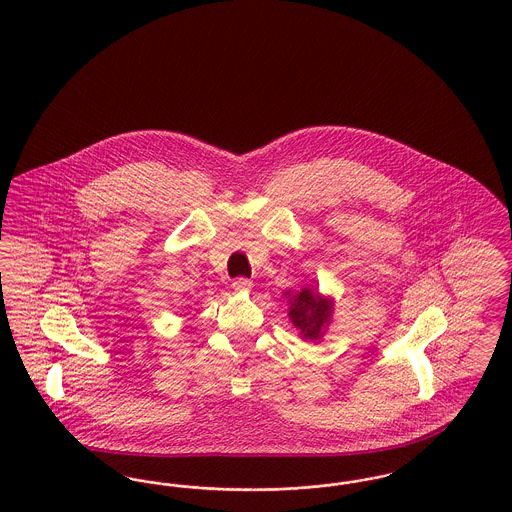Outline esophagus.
<instances>
[{
  "mask_svg": "<svg viewBox=\"0 0 512 512\" xmlns=\"http://www.w3.org/2000/svg\"><path fill=\"white\" fill-rule=\"evenodd\" d=\"M232 288H234L236 292H251L253 282H251L249 278H236V280L232 282Z\"/></svg>",
  "mask_w": 512,
  "mask_h": 512,
  "instance_id": "34e87169",
  "label": "esophagus"
}]
</instances>
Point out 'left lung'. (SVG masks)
Segmentation results:
<instances>
[{"mask_svg": "<svg viewBox=\"0 0 512 512\" xmlns=\"http://www.w3.org/2000/svg\"><path fill=\"white\" fill-rule=\"evenodd\" d=\"M290 295V292H286ZM332 301L311 288H301L290 297V320L303 340L317 341L332 320Z\"/></svg>", "mask_w": 512, "mask_h": 512, "instance_id": "1", "label": "left lung"}]
</instances>
